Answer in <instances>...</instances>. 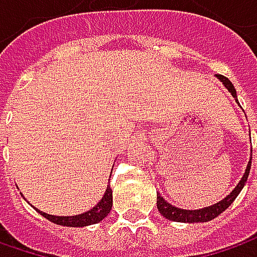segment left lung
<instances>
[{
  "label": "left lung",
  "mask_w": 257,
  "mask_h": 257,
  "mask_svg": "<svg viewBox=\"0 0 257 257\" xmlns=\"http://www.w3.org/2000/svg\"><path fill=\"white\" fill-rule=\"evenodd\" d=\"M217 78L222 81L224 87L232 93V95L236 98V90H234V85L232 84V81L224 77V75L217 74ZM237 100V98H236ZM252 160V159H250ZM250 166H252V162H249L247 167H246V172L243 174L242 180L239 182V184L234 187L230 194H227L222 202L216 203L213 206H209V207H204V209H199V210H184V209H179V207H174L170 203H167L164 200L163 197L160 194H157V209L160 214H163L166 219L169 220H174V222H183V223H194V222H209V220H213L214 217H217L220 213H223L230 204L233 203V200L237 197V194L240 193V190L243 189L244 183L247 182V177H249V172H250Z\"/></svg>",
  "instance_id": "left-lung-1"
}]
</instances>
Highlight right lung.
Returning a JSON list of instances; mask_svg holds the SVG:
<instances>
[{"instance_id":"right-lung-1","label":"right lung","mask_w":257,"mask_h":257,"mask_svg":"<svg viewBox=\"0 0 257 257\" xmlns=\"http://www.w3.org/2000/svg\"><path fill=\"white\" fill-rule=\"evenodd\" d=\"M113 206V192L110 187V183L107 186V190L104 193L103 199L97 203V206H94L91 210L78 214V216H53V214H47V213L41 212L38 209H35L41 216H44L45 219H48L50 222L55 223V224H61V226H70V227H84V226H90L94 223H98L103 220L104 217L110 213Z\"/></svg>"}]
</instances>
